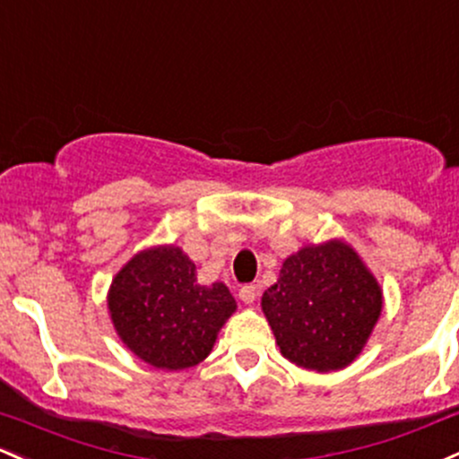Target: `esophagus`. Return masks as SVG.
Instances as JSON below:
<instances>
[{"instance_id":"1","label":"esophagus","mask_w":459,"mask_h":459,"mask_svg":"<svg viewBox=\"0 0 459 459\" xmlns=\"http://www.w3.org/2000/svg\"><path fill=\"white\" fill-rule=\"evenodd\" d=\"M256 296H259V290H256V285H244L239 290L241 303H246V305H253L256 300Z\"/></svg>"}]
</instances>
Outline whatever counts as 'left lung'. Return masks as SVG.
I'll list each match as a JSON object with an SVG mask.
<instances>
[{"label": "left lung", "instance_id": "8db88e82", "mask_svg": "<svg viewBox=\"0 0 459 459\" xmlns=\"http://www.w3.org/2000/svg\"><path fill=\"white\" fill-rule=\"evenodd\" d=\"M261 309L285 359L333 372L368 344L384 290L349 241L335 238L287 256L276 283L261 296Z\"/></svg>", "mask_w": 459, "mask_h": 459}]
</instances>
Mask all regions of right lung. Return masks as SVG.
<instances>
[{
	"label": "right lung",
	"mask_w": 459,
	"mask_h": 459,
	"mask_svg": "<svg viewBox=\"0 0 459 459\" xmlns=\"http://www.w3.org/2000/svg\"><path fill=\"white\" fill-rule=\"evenodd\" d=\"M107 305L126 349L159 370L198 366L238 309L224 283H198L195 264L174 244L139 250L113 276Z\"/></svg>",
	"instance_id": "right-lung-1"
}]
</instances>
